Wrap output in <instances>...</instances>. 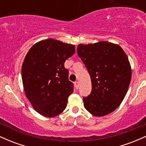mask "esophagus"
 Instances as JSON below:
<instances>
[{
    "label": "esophagus",
    "instance_id": "obj_1",
    "mask_svg": "<svg viewBox=\"0 0 146 146\" xmlns=\"http://www.w3.org/2000/svg\"><path fill=\"white\" fill-rule=\"evenodd\" d=\"M74 85H75V87H76V89H78V88H79V82L78 81L75 82Z\"/></svg>",
    "mask_w": 146,
    "mask_h": 146
}]
</instances>
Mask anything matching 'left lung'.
I'll return each mask as SVG.
<instances>
[{"instance_id": "1", "label": "left lung", "mask_w": 146, "mask_h": 146, "mask_svg": "<svg viewBox=\"0 0 146 146\" xmlns=\"http://www.w3.org/2000/svg\"><path fill=\"white\" fill-rule=\"evenodd\" d=\"M77 54L90 74L92 92L83 97L84 107L96 117L120 106L130 86L132 70L127 55L117 44L101 41L79 44Z\"/></svg>"}]
</instances>
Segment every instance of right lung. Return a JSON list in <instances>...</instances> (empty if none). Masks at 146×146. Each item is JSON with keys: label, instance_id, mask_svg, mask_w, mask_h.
<instances>
[{"label": "right lung", "instance_id": "add662e5", "mask_svg": "<svg viewBox=\"0 0 146 146\" xmlns=\"http://www.w3.org/2000/svg\"><path fill=\"white\" fill-rule=\"evenodd\" d=\"M74 52V45L49 38L34 44L25 57L21 71L25 93L44 117H56L66 108L74 90L64 63Z\"/></svg>", "mask_w": 146, "mask_h": 146}]
</instances>
